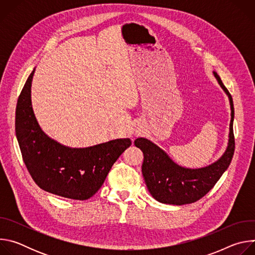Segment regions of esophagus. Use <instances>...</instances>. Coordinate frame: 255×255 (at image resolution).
<instances>
[{
  "label": "esophagus",
  "instance_id": "34e87169",
  "mask_svg": "<svg viewBox=\"0 0 255 255\" xmlns=\"http://www.w3.org/2000/svg\"><path fill=\"white\" fill-rule=\"evenodd\" d=\"M135 133H136V134H137V133H138V131H136V132H135Z\"/></svg>",
  "mask_w": 255,
  "mask_h": 255
}]
</instances>
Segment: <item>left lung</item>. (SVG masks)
<instances>
[{"instance_id": "1", "label": "left lung", "mask_w": 255, "mask_h": 255, "mask_svg": "<svg viewBox=\"0 0 255 255\" xmlns=\"http://www.w3.org/2000/svg\"><path fill=\"white\" fill-rule=\"evenodd\" d=\"M218 83L227 94L231 107V121L228 146L224 154L214 163L202 168H186L176 164L157 145L146 138H137L135 146L144 155L142 174L151 196L158 202L170 205L195 203L212 190L232 160L235 140L233 133V100L220 77L213 71Z\"/></svg>"}]
</instances>
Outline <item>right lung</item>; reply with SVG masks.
<instances>
[{
  "mask_svg": "<svg viewBox=\"0 0 255 255\" xmlns=\"http://www.w3.org/2000/svg\"><path fill=\"white\" fill-rule=\"evenodd\" d=\"M31 72L16 107V137L24 163L40 189L72 200H88L104 184L112 165L130 146L129 138L86 148L64 146L40 128L31 104Z\"/></svg>",
  "mask_w": 255,
  "mask_h": 255,
  "instance_id": "obj_1",
  "label": "right lung"
}]
</instances>
